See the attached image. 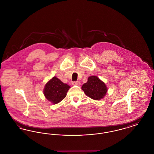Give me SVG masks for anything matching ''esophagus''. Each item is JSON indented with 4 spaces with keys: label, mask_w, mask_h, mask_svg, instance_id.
I'll return each instance as SVG.
<instances>
[{
    "label": "esophagus",
    "mask_w": 154,
    "mask_h": 154,
    "mask_svg": "<svg viewBox=\"0 0 154 154\" xmlns=\"http://www.w3.org/2000/svg\"><path fill=\"white\" fill-rule=\"evenodd\" d=\"M72 84L73 85H80L81 83L79 81H74L72 82Z\"/></svg>",
    "instance_id": "34e87169"
}]
</instances>
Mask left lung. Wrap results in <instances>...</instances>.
Here are the masks:
<instances>
[{
    "label": "left lung",
    "mask_w": 154,
    "mask_h": 154,
    "mask_svg": "<svg viewBox=\"0 0 154 154\" xmlns=\"http://www.w3.org/2000/svg\"><path fill=\"white\" fill-rule=\"evenodd\" d=\"M81 89L86 95L96 100L103 99L107 92L105 83L94 75L88 77V81L82 85Z\"/></svg>",
    "instance_id": "left-lung-1"
}]
</instances>
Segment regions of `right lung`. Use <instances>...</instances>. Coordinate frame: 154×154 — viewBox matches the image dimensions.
I'll use <instances>...</instances> for the list:
<instances>
[{
  "label": "right lung",
  "instance_id": "obj_1",
  "mask_svg": "<svg viewBox=\"0 0 154 154\" xmlns=\"http://www.w3.org/2000/svg\"><path fill=\"white\" fill-rule=\"evenodd\" d=\"M70 88L69 85L54 77L45 84L43 93L48 100L53 104H57L66 97Z\"/></svg>",
  "mask_w": 154,
  "mask_h": 154
}]
</instances>
